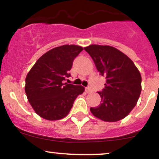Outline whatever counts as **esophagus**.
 Here are the masks:
<instances>
[{
  "instance_id": "obj_1",
  "label": "esophagus",
  "mask_w": 159,
  "mask_h": 159,
  "mask_svg": "<svg viewBox=\"0 0 159 159\" xmlns=\"http://www.w3.org/2000/svg\"><path fill=\"white\" fill-rule=\"evenodd\" d=\"M85 91H86V92H87V93H90V92H91V88H90V87H87V88H85Z\"/></svg>"
}]
</instances>
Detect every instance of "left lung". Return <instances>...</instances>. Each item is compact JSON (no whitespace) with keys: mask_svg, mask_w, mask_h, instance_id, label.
I'll return each instance as SVG.
<instances>
[{"mask_svg":"<svg viewBox=\"0 0 159 159\" xmlns=\"http://www.w3.org/2000/svg\"><path fill=\"white\" fill-rule=\"evenodd\" d=\"M94 61L100 74L106 79L105 88L98 94L100 104L91 107V113L107 122L126 117L133 109L141 91V76L134 62L124 53L107 45L84 48Z\"/></svg>","mask_w":159,"mask_h":159,"instance_id":"obj_1","label":"left lung"}]
</instances>
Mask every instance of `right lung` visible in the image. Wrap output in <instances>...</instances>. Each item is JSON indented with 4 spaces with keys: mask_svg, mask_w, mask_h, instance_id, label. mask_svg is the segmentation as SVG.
<instances>
[{
    "mask_svg": "<svg viewBox=\"0 0 159 159\" xmlns=\"http://www.w3.org/2000/svg\"><path fill=\"white\" fill-rule=\"evenodd\" d=\"M83 48L62 45L42 55L27 74L25 92L38 115L48 120H60L68 115L74 100L82 94V85L64 83L70 77L73 61Z\"/></svg>",
    "mask_w": 159,
    "mask_h": 159,
    "instance_id": "obj_1",
    "label": "right lung"
}]
</instances>
